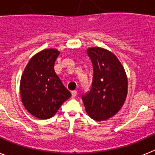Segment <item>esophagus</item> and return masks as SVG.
Segmentation results:
<instances>
[{
	"instance_id": "34e87169",
	"label": "esophagus",
	"mask_w": 155,
	"mask_h": 155,
	"mask_svg": "<svg viewBox=\"0 0 155 155\" xmlns=\"http://www.w3.org/2000/svg\"><path fill=\"white\" fill-rule=\"evenodd\" d=\"M77 93H78L77 91H76V90H74V91H72V92H71V97L74 98V97H75L76 96H77Z\"/></svg>"
}]
</instances>
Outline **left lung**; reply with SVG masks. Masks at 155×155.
<instances>
[{"instance_id":"1","label":"left lung","mask_w":155,"mask_h":155,"mask_svg":"<svg viewBox=\"0 0 155 155\" xmlns=\"http://www.w3.org/2000/svg\"><path fill=\"white\" fill-rule=\"evenodd\" d=\"M93 67L89 92L82 96L85 110L90 117L101 121L119 112L127 97L128 80L117 56L101 47L87 50Z\"/></svg>"}]
</instances>
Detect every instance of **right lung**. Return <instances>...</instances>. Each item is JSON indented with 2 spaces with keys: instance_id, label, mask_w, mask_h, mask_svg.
Instances as JSON below:
<instances>
[{
  "instance_id": "right-lung-1",
  "label": "right lung",
  "mask_w": 155,
  "mask_h": 155,
  "mask_svg": "<svg viewBox=\"0 0 155 155\" xmlns=\"http://www.w3.org/2000/svg\"><path fill=\"white\" fill-rule=\"evenodd\" d=\"M60 52L45 49L30 58L20 82L21 99L25 109L35 117H52L62 104L71 96L54 72Z\"/></svg>"
}]
</instances>
